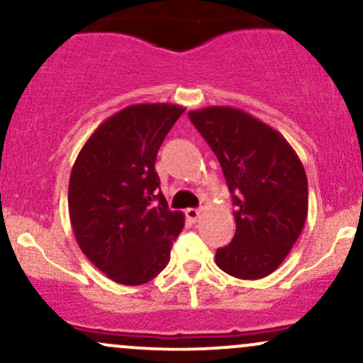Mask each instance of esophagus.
I'll use <instances>...</instances> for the list:
<instances>
[{"mask_svg": "<svg viewBox=\"0 0 363 363\" xmlns=\"http://www.w3.org/2000/svg\"><path fill=\"white\" fill-rule=\"evenodd\" d=\"M186 216L191 220V222H198V218L201 216V210H198V208H187Z\"/></svg>", "mask_w": 363, "mask_h": 363, "instance_id": "esophagus-1", "label": "esophagus"}]
</instances>
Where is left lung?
<instances>
[{
    "instance_id": "8db88e82",
    "label": "left lung",
    "mask_w": 363,
    "mask_h": 363,
    "mask_svg": "<svg viewBox=\"0 0 363 363\" xmlns=\"http://www.w3.org/2000/svg\"><path fill=\"white\" fill-rule=\"evenodd\" d=\"M232 193L235 235L216 249V266L240 280L272 274L301 235L309 210L307 176L277 129L234 107L191 111Z\"/></svg>"
}]
</instances>
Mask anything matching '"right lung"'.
I'll return each mask as SVG.
<instances>
[{
  "instance_id": "obj_1",
  "label": "right lung",
  "mask_w": 363,
  "mask_h": 363,
  "mask_svg": "<svg viewBox=\"0 0 363 363\" xmlns=\"http://www.w3.org/2000/svg\"><path fill=\"white\" fill-rule=\"evenodd\" d=\"M184 112L176 104H135L91 133L69 176V220L89 259L121 285H143L170 259L184 215L170 211L155 160Z\"/></svg>"
}]
</instances>
